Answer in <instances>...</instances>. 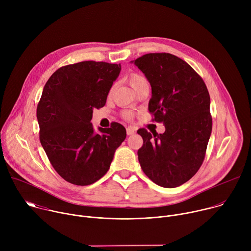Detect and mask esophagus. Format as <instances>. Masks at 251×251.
Wrapping results in <instances>:
<instances>
[{
    "mask_svg": "<svg viewBox=\"0 0 251 251\" xmlns=\"http://www.w3.org/2000/svg\"><path fill=\"white\" fill-rule=\"evenodd\" d=\"M126 132H127V135H133V134H135V129L133 128V127H128L127 129H126Z\"/></svg>",
    "mask_w": 251,
    "mask_h": 251,
    "instance_id": "1",
    "label": "esophagus"
}]
</instances>
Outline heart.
Wrapping results in <instances>:
<instances>
[{
	"label": "heart",
	"mask_w": 251,
	"mask_h": 251,
	"mask_svg": "<svg viewBox=\"0 0 251 251\" xmlns=\"http://www.w3.org/2000/svg\"><path fill=\"white\" fill-rule=\"evenodd\" d=\"M127 79H128L129 84L132 86V88H133L134 90H135L142 82L146 81L145 76H143L142 75H139V74H131V75H128ZM131 115H132L131 112H125V113H124V116L127 117V118L131 117Z\"/></svg>",
	"instance_id": "heart-1"
}]
</instances>
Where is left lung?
I'll return each mask as SVG.
<instances>
[{
	"label": "left lung",
	"instance_id": "1",
	"mask_svg": "<svg viewBox=\"0 0 251 251\" xmlns=\"http://www.w3.org/2000/svg\"><path fill=\"white\" fill-rule=\"evenodd\" d=\"M131 62L150 82L148 109L166 129L163 134L138 130L143 138L139 163L158 186L178 187L204 159L212 127L207 88L190 64L171 53H148Z\"/></svg>",
	"mask_w": 251,
	"mask_h": 251
}]
</instances>
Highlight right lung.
<instances>
[{"instance_id":"1","label":"right lung","mask_w":251,"mask_h":251,"mask_svg":"<svg viewBox=\"0 0 251 251\" xmlns=\"http://www.w3.org/2000/svg\"><path fill=\"white\" fill-rule=\"evenodd\" d=\"M120 70V64L81 61L58 68L44 87L37 108L41 144L54 170L70 184L98 181L126 138L119 123L95 132L90 122L93 109L105 105Z\"/></svg>"}]
</instances>
